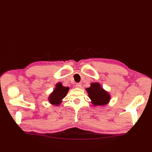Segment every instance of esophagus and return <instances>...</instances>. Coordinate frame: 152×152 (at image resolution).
<instances>
[{"label": "esophagus", "instance_id": "esophagus-1", "mask_svg": "<svg viewBox=\"0 0 152 152\" xmlns=\"http://www.w3.org/2000/svg\"><path fill=\"white\" fill-rule=\"evenodd\" d=\"M81 86H82V84L80 83H77L76 84V88H81Z\"/></svg>", "mask_w": 152, "mask_h": 152}]
</instances>
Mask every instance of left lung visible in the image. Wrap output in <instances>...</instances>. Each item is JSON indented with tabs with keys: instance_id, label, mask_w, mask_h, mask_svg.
Here are the masks:
<instances>
[{
	"instance_id": "left-lung-1",
	"label": "left lung",
	"mask_w": 152,
	"mask_h": 152,
	"mask_svg": "<svg viewBox=\"0 0 152 152\" xmlns=\"http://www.w3.org/2000/svg\"><path fill=\"white\" fill-rule=\"evenodd\" d=\"M86 91L94 106H105L110 102V94L102 88L99 82L91 83V86L86 88Z\"/></svg>"
}]
</instances>
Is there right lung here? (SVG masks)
<instances>
[{
    "instance_id": "right-lung-1",
    "label": "right lung",
    "mask_w": 152,
    "mask_h": 152,
    "mask_svg": "<svg viewBox=\"0 0 152 152\" xmlns=\"http://www.w3.org/2000/svg\"><path fill=\"white\" fill-rule=\"evenodd\" d=\"M69 90V87L64 86L61 82H58L56 84L54 90L48 97L49 102L54 106H59L62 102L63 99L66 96Z\"/></svg>"
}]
</instances>
